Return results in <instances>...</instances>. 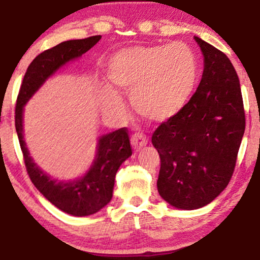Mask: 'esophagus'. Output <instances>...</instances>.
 Wrapping results in <instances>:
<instances>
[{
	"label": "esophagus",
	"mask_w": 260,
	"mask_h": 260,
	"mask_svg": "<svg viewBox=\"0 0 260 260\" xmlns=\"http://www.w3.org/2000/svg\"><path fill=\"white\" fill-rule=\"evenodd\" d=\"M147 142H148V138L142 133H137L132 135L131 138V144L133 146L135 151H139L141 147H144V146L147 145Z\"/></svg>",
	"instance_id": "1"
}]
</instances>
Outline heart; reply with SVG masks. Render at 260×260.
<instances>
[{
	"instance_id": "1",
	"label": "heart",
	"mask_w": 260,
	"mask_h": 260,
	"mask_svg": "<svg viewBox=\"0 0 260 260\" xmlns=\"http://www.w3.org/2000/svg\"><path fill=\"white\" fill-rule=\"evenodd\" d=\"M107 76L116 88L129 93L131 104L142 118L161 122L185 107L199 76L198 60L182 42L168 46H139L122 49L111 57ZM105 109L121 116L125 106L111 87L101 90Z\"/></svg>"
}]
</instances>
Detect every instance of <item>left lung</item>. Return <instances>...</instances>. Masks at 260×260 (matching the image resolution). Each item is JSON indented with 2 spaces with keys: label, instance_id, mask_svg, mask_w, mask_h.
Segmentation results:
<instances>
[{
  "label": "left lung",
  "instance_id": "8db88e82",
  "mask_svg": "<svg viewBox=\"0 0 260 260\" xmlns=\"http://www.w3.org/2000/svg\"><path fill=\"white\" fill-rule=\"evenodd\" d=\"M204 72L184 108L152 135L160 156L156 186L164 200L181 210L210 204L231 180L245 132L238 75L224 53L194 36Z\"/></svg>",
  "mask_w": 260,
  "mask_h": 260
}]
</instances>
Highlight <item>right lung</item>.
<instances>
[{"mask_svg":"<svg viewBox=\"0 0 260 260\" xmlns=\"http://www.w3.org/2000/svg\"><path fill=\"white\" fill-rule=\"evenodd\" d=\"M100 39V35H95L82 40H71L39 54L25 72L16 100L15 127L29 178L47 200L75 217L96 213L111 202L116 172L132 155L127 128L122 127L100 137L96 155L89 171L76 180L61 181L46 174L29 155L23 139V107L49 76L67 62L88 52Z\"/></svg>","mask_w":260,"mask_h":260,"instance_id":"right-lung-1","label":"right lung"}]
</instances>
